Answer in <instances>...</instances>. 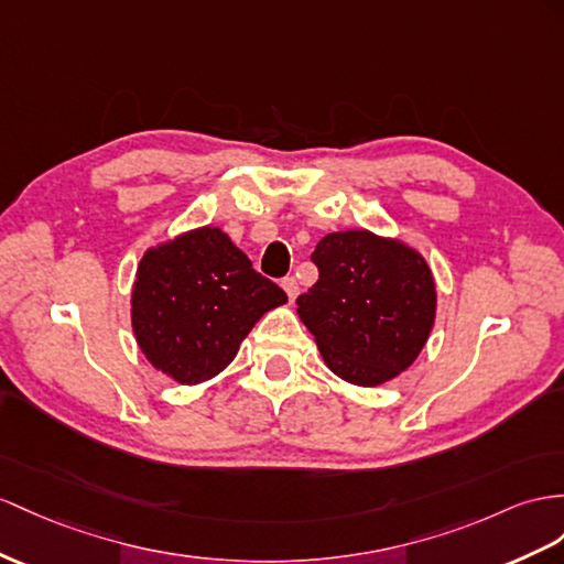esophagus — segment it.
Returning <instances> with one entry per match:
<instances>
[{"label":"esophagus","mask_w":564,"mask_h":564,"mask_svg":"<svg viewBox=\"0 0 564 564\" xmlns=\"http://www.w3.org/2000/svg\"><path fill=\"white\" fill-rule=\"evenodd\" d=\"M281 285H283V291H285V295H288V297H291V300H295V297L300 295V285H297L295 276H285V279L281 281Z\"/></svg>","instance_id":"1"}]
</instances>
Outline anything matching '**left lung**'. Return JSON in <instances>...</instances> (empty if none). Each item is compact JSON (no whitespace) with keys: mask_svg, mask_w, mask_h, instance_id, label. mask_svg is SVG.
<instances>
[{"mask_svg":"<svg viewBox=\"0 0 564 564\" xmlns=\"http://www.w3.org/2000/svg\"><path fill=\"white\" fill-rule=\"evenodd\" d=\"M319 279L297 297L328 369L355 386H379L422 352L436 316L431 269L408 245L369 230H338L312 252Z\"/></svg>","mask_w":564,"mask_h":564,"instance_id":"obj_1","label":"left lung"}]
</instances>
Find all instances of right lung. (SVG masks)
<instances>
[{
  "instance_id": "add662e5",
  "label": "right lung",
  "mask_w": 564,
  "mask_h": 564,
  "mask_svg": "<svg viewBox=\"0 0 564 564\" xmlns=\"http://www.w3.org/2000/svg\"><path fill=\"white\" fill-rule=\"evenodd\" d=\"M281 288L219 228H197L142 257L133 288V330L150 362L178 383L216 377Z\"/></svg>"
}]
</instances>
